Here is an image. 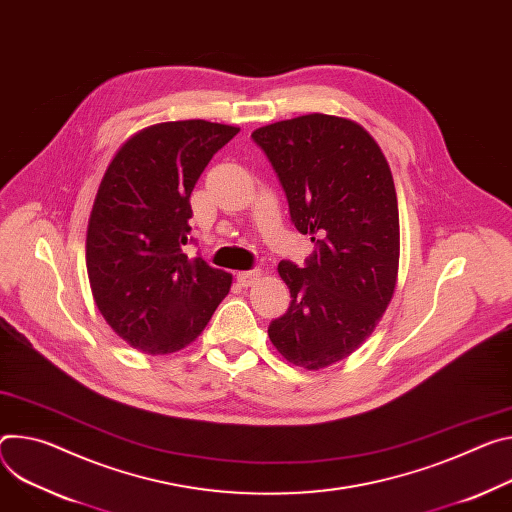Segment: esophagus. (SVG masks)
Listing matches in <instances>:
<instances>
[{"instance_id":"34e87169","label":"esophagus","mask_w":512,"mask_h":512,"mask_svg":"<svg viewBox=\"0 0 512 512\" xmlns=\"http://www.w3.org/2000/svg\"><path fill=\"white\" fill-rule=\"evenodd\" d=\"M261 277V271L259 269H249V271H239L237 273V280L241 282V286H245V288H249V286H253L257 280Z\"/></svg>"}]
</instances>
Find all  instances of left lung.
<instances>
[{
  "label": "left lung",
  "mask_w": 512,
  "mask_h": 512,
  "mask_svg": "<svg viewBox=\"0 0 512 512\" xmlns=\"http://www.w3.org/2000/svg\"><path fill=\"white\" fill-rule=\"evenodd\" d=\"M280 177L294 226L316 243L304 267L280 261L290 308L269 339L290 363L349 357L384 316L398 280L400 222L390 165L353 120L306 114L251 134Z\"/></svg>",
  "instance_id": "1"
}]
</instances>
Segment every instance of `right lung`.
Wrapping results in <instances>:
<instances>
[{
  "instance_id": "add662e5",
  "label": "right lung",
  "mask_w": 512,
  "mask_h": 512,
  "mask_svg": "<svg viewBox=\"0 0 512 512\" xmlns=\"http://www.w3.org/2000/svg\"><path fill=\"white\" fill-rule=\"evenodd\" d=\"M239 132L206 120L161 122L130 136L91 208L85 263L96 306L130 347L165 355L206 329L232 275L188 245L190 196L210 159Z\"/></svg>"
}]
</instances>
